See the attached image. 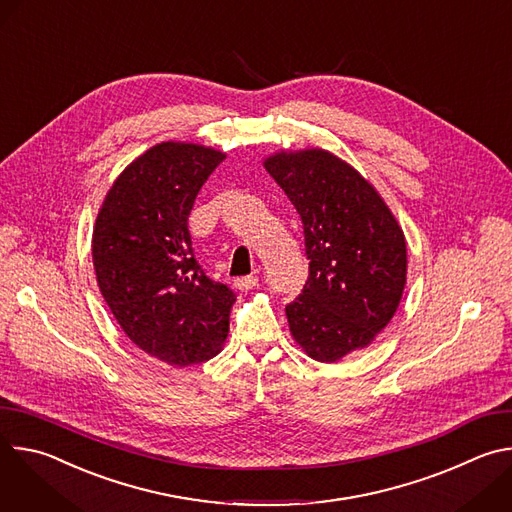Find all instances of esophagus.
Instances as JSON below:
<instances>
[{
  "mask_svg": "<svg viewBox=\"0 0 512 512\" xmlns=\"http://www.w3.org/2000/svg\"><path fill=\"white\" fill-rule=\"evenodd\" d=\"M257 283H259V277H257V275H245V277H237V279H235V287L241 289V291H249V289H253Z\"/></svg>",
  "mask_w": 512,
  "mask_h": 512,
  "instance_id": "esophagus-1",
  "label": "esophagus"
}]
</instances>
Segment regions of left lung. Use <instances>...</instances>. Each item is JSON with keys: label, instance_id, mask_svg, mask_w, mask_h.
Wrapping results in <instances>:
<instances>
[{"label": "left lung", "instance_id": "left-lung-1", "mask_svg": "<svg viewBox=\"0 0 512 512\" xmlns=\"http://www.w3.org/2000/svg\"><path fill=\"white\" fill-rule=\"evenodd\" d=\"M265 168L302 218L310 261L302 294L285 306L289 330L308 356L336 362L369 346L397 312L403 231L377 190L328 152H281Z\"/></svg>", "mask_w": 512, "mask_h": 512}]
</instances>
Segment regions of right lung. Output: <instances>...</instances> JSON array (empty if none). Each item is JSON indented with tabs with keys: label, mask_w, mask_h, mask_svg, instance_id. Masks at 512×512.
Here are the masks:
<instances>
[{
	"label": "right lung",
	"mask_w": 512,
	"mask_h": 512,
	"mask_svg": "<svg viewBox=\"0 0 512 512\" xmlns=\"http://www.w3.org/2000/svg\"><path fill=\"white\" fill-rule=\"evenodd\" d=\"M223 152L164 141L131 162L105 196L93 265L115 320L172 367L212 358L229 332L235 291L210 279L188 231L194 200Z\"/></svg>",
	"instance_id": "right-lung-1"
}]
</instances>
